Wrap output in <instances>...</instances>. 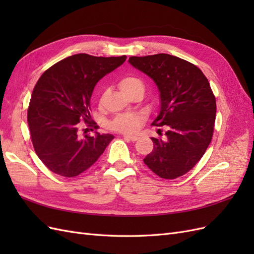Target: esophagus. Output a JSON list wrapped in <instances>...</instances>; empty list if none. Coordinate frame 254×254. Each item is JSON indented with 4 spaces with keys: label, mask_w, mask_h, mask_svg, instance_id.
Wrapping results in <instances>:
<instances>
[{
    "label": "esophagus",
    "mask_w": 254,
    "mask_h": 254,
    "mask_svg": "<svg viewBox=\"0 0 254 254\" xmlns=\"http://www.w3.org/2000/svg\"><path fill=\"white\" fill-rule=\"evenodd\" d=\"M123 136H124L126 140H130V141H132V142H135V141L139 140V136H136V135H131V134H124V135H123Z\"/></svg>",
    "instance_id": "34e87169"
}]
</instances>
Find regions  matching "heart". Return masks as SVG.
<instances>
[{"label": "heart", "instance_id": "b5f03b06", "mask_svg": "<svg viewBox=\"0 0 254 254\" xmlns=\"http://www.w3.org/2000/svg\"><path fill=\"white\" fill-rule=\"evenodd\" d=\"M119 87L124 94H128L130 91L136 88L143 89V82L134 76H125L120 79ZM143 118L139 113H123L115 117L110 123V128L115 131L131 133L139 128Z\"/></svg>", "mask_w": 254, "mask_h": 254}]
</instances>
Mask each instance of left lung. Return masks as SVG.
I'll use <instances>...</instances> for the list:
<instances>
[{
	"instance_id": "8db88e82",
	"label": "left lung",
	"mask_w": 254,
	"mask_h": 254,
	"mask_svg": "<svg viewBox=\"0 0 254 254\" xmlns=\"http://www.w3.org/2000/svg\"><path fill=\"white\" fill-rule=\"evenodd\" d=\"M129 64L157 84L161 108L152 125L167 127L165 140L151 137L153 149L144 163L161 178H178L197 164L212 140L216 99L209 80L195 64L168 54L132 56Z\"/></svg>"
}]
</instances>
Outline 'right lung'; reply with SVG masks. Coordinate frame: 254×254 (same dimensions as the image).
I'll return each instance as SVG.
<instances>
[{"label": "right lung", "instance_id": "1", "mask_svg": "<svg viewBox=\"0 0 254 254\" xmlns=\"http://www.w3.org/2000/svg\"><path fill=\"white\" fill-rule=\"evenodd\" d=\"M126 58L76 54L52 65L37 81L27 123L37 156L51 172L67 178L80 175L113 140L112 134L96 131L94 135L81 136L79 122L96 128L89 112L92 92L99 79Z\"/></svg>", "mask_w": 254, "mask_h": 254}]
</instances>
